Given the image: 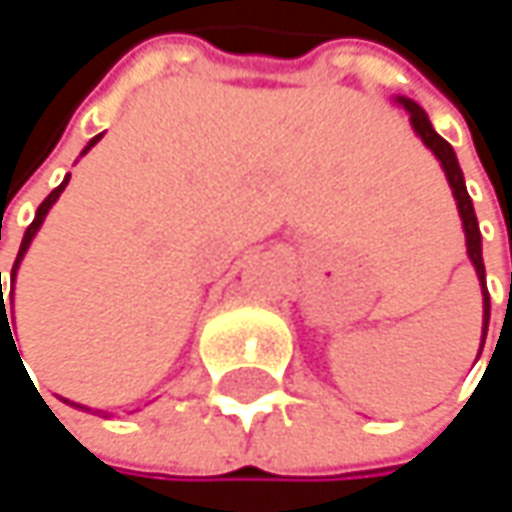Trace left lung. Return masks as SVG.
<instances>
[{
    "mask_svg": "<svg viewBox=\"0 0 512 512\" xmlns=\"http://www.w3.org/2000/svg\"><path fill=\"white\" fill-rule=\"evenodd\" d=\"M397 103L409 112V124L412 130L421 136V142L436 154V159L442 162L445 168V177L454 189V198H457V210H460L462 219V231H465V249H468V257L477 269V278H480V287H483V341H486V329H489V293H486V269H483V249H480V228H477V216H474V207H471V198H468V189H465V180H462V168L457 162V154L454 148L433 130L427 112L415 103V100H406V97H397ZM483 350V344H480ZM480 356V353H477Z\"/></svg>",
    "mask_w": 512,
    "mask_h": 512,
    "instance_id": "1",
    "label": "left lung"
}]
</instances>
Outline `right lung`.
Wrapping results in <instances>:
<instances>
[{"label": "right lung", "mask_w": 512, "mask_h": 512, "mask_svg": "<svg viewBox=\"0 0 512 512\" xmlns=\"http://www.w3.org/2000/svg\"><path fill=\"white\" fill-rule=\"evenodd\" d=\"M97 142H100V136H94V139L88 142V148H85L82 154H88V151H91V148H94ZM67 180H70V177H64V180H61V186H55L50 195L44 198V204H41V207H38V213H35V222H32L29 228H26V237H23V243H20V255H17V260H14V269H11V299H14V278H17V266H20L23 255L29 252V246H32V240H35L38 228L44 225V219H47L50 207L55 204V201H58V195L64 192ZM0 281H2V272H0ZM8 335H11V323H8V305H5V299H2V290H0V353H2V338H8ZM11 344H14V335H11ZM14 350H17V344H14ZM17 356H20V353H17ZM20 361H23V358H20Z\"/></svg>", "instance_id": "add662e5"}]
</instances>
